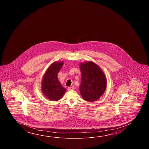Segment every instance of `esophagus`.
<instances>
[{
  "label": "esophagus",
  "mask_w": 149,
  "mask_h": 149,
  "mask_svg": "<svg viewBox=\"0 0 149 149\" xmlns=\"http://www.w3.org/2000/svg\"><path fill=\"white\" fill-rule=\"evenodd\" d=\"M68 89L69 91L73 90V89H74V87H73V86H72V87H69L68 88Z\"/></svg>",
  "instance_id": "34e87169"
}]
</instances>
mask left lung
<instances>
[{
	"instance_id": "8db88e82",
	"label": "left lung",
	"mask_w": 149,
	"mask_h": 149,
	"mask_svg": "<svg viewBox=\"0 0 149 149\" xmlns=\"http://www.w3.org/2000/svg\"><path fill=\"white\" fill-rule=\"evenodd\" d=\"M81 82L79 90L82 98L86 101L98 100L104 93L107 80L101 68L92 61L81 63Z\"/></svg>"
}]
</instances>
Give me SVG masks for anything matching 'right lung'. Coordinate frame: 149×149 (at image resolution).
Returning a JSON list of instances; mask_svg holds the SVG:
<instances>
[{
	"instance_id": "obj_1",
	"label": "right lung",
	"mask_w": 149,
	"mask_h": 149,
	"mask_svg": "<svg viewBox=\"0 0 149 149\" xmlns=\"http://www.w3.org/2000/svg\"><path fill=\"white\" fill-rule=\"evenodd\" d=\"M63 61L54 62L48 68L41 81V91L51 101H58L63 97L66 89L61 84L57 74L63 65Z\"/></svg>"
}]
</instances>
